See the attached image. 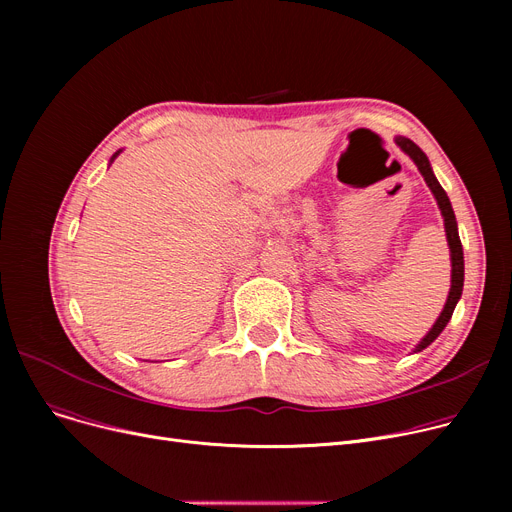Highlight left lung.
Segmentation results:
<instances>
[{"label":"left lung","mask_w":512,"mask_h":512,"mask_svg":"<svg viewBox=\"0 0 512 512\" xmlns=\"http://www.w3.org/2000/svg\"><path fill=\"white\" fill-rule=\"evenodd\" d=\"M394 143L400 147V151H405L413 159V164L421 172L425 184L429 186V191H432V195H434V199L438 203V209H440L442 218H444V230H446V240H448V249H450V267H452V270H450L448 299H446V305H444L442 313L436 319V324L429 328V332L413 348V353H421L423 348H427L429 344H432L442 334V330L446 328V324H448L452 313H454L456 303H459V299H461L463 282H465V259H463V245H461V238H459V226H456V218H454L450 199H448L444 188L440 186V182H438V178H436V174L432 170V164H429L427 155L407 137H394Z\"/></svg>","instance_id":"8db88e82"}]
</instances>
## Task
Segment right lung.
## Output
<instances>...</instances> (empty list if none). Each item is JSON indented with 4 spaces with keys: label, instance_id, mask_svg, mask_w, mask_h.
<instances>
[{
    "label": "right lung",
    "instance_id": "1",
    "mask_svg": "<svg viewBox=\"0 0 512 512\" xmlns=\"http://www.w3.org/2000/svg\"><path fill=\"white\" fill-rule=\"evenodd\" d=\"M120 151H122V149H120ZM120 151H118V153H114V155H112V159H110V164H112V161H114V159H116V157H118V155H120Z\"/></svg>",
    "mask_w": 512,
    "mask_h": 512
}]
</instances>
